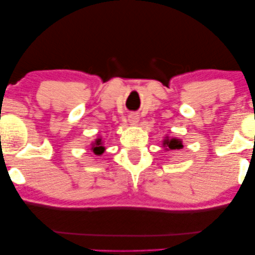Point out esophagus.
Listing matches in <instances>:
<instances>
[{
  "mask_svg": "<svg viewBox=\"0 0 255 255\" xmlns=\"http://www.w3.org/2000/svg\"><path fill=\"white\" fill-rule=\"evenodd\" d=\"M128 121H130L131 123H137V122H138V116H137V115L132 114V115H130V116H128Z\"/></svg>",
  "mask_w": 255,
  "mask_h": 255,
  "instance_id": "1",
  "label": "esophagus"
}]
</instances>
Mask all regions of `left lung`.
<instances>
[{
    "mask_svg": "<svg viewBox=\"0 0 255 255\" xmlns=\"http://www.w3.org/2000/svg\"><path fill=\"white\" fill-rule=\"evenodd\" d=\"M163 146H165V148L168 149H181L183 147L182 141L176 138H166L165 141H163Z\"/></svg>",
    "mask_w": 255,
    "mask_h": 255,
    "instance_id": "1",
    "label": "left lung"
}]
</instances>
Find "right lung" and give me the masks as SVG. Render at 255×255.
I'll list each match as a JSON object with an SVG mask.
<instances>
[{
    "instance_id": "right-lung-1",
    "label": "right lung",
    "mask_w": 255,
    "mask_h": 255,
    "mask_svg": "<svg viewBox=\"0 0 255 255\" xmlns=\"http://www.w3.org/2000/svg\"><path fill=\"white\" fill-rule=\"evenodd\" d=\"M90 149H92L93 153L95 155H102L103 152L106 151V147L103 146L102 138L95 139V141L92 142V148H90Z\"/></svg>"
}]
</instances>
